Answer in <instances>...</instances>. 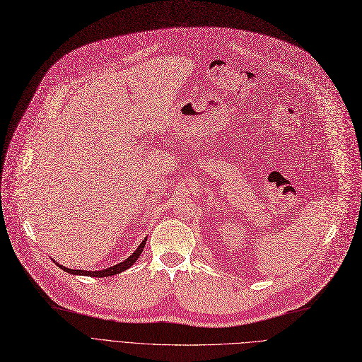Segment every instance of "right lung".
Returning a JSON list of instances; mask_svg holds the SVG:
<instances>
[{
	"label": "right lung",
	"mask_w": 362,
	"mask_h": 362,
	"mask_svg": "<svg viewBox=\"0 0 362 362\" xmlns=\"http://www.w3.org/2000/svg\"><path fill=\"white\" fill-rule=\"evenodd\" d=\"M146 240H148V238H145L144 240H142V243L137 246V249L136 251L127 258V259H124L123 262H120V264H116V265H113V267H110V268H105V269H100V271H82V269H71V268H66V267H64V265H61V264H58L57 261H53V262H57V265L61 268V269H64L65 272H68V274H74V275H86V276H111V275H116V274H120V272H123V271H126V269H129L136 261H137V258L141 257V254H142V251H144V247H145V245H146Z\"/></svg>",
	"instance_id": "obj_1"
}]
</instances>
